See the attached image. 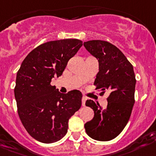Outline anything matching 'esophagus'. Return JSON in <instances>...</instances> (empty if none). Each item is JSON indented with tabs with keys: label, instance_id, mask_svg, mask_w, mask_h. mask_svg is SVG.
<instances>
[{
	"label": "esophagus",
	"instance_id": "1",
	"mask_svg": "<svg viewBox=\"0 0 156 156\" xmlns=\"http://www.w3.org/2000/svg\"><path fill=\"white\" fill-rule=\"evenodd\" d=\"M86 101H87V98L83 96V97L82 98V105H83V106H85Z\"/></svg>",
	"mask_w": 156,
	"mask_h": 156
}]
</instances>
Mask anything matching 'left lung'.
I'll return each mask as SVG.
<instances>
[{
    "mask_svg": "<svg viewBox=\"0 0 156 156\" xmlns=\"http://www.w3.org/2000/svg\"><path fill=\"white\" fill-rule=\"evenodd\" d=\"M83 45L99 63L94 85L101 90V95L110 93L105 109L92 100L86 101V106L94 111V117L84 127L93 139L110 141L121 133L129 121L135 104L134 69L121 50L110 42L91 40Z\"/></svg>",
    "mask_w": 156,
    "mask_h": 156,
    "instance_id": "8db88e82",
    "label": "left lung"
}]
</instances>
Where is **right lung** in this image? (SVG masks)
Listing matches in <instances>:
<instances>
[{
    "label": "right lung",
    "instance_id": "add662e5",
    "mask_svg": "<svg viewBox=\"0 0 156 156\" xmlns=\"http://www.w3.org/2000/svg\"><path fill=\"white\" fill-rule=\"evenodd\" d=\"M83 45L79 39L50 41L25 57L17 73L15 97L23 126L32 138L52 143L65 136L69 119L82 104V94H62L50 84Z\"/></svg>",
    "mask_w": 156,
    "mask_h": 156
}]
</instances>
